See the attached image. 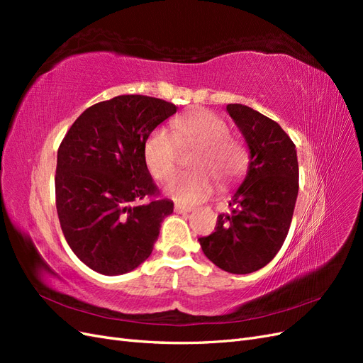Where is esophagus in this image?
Segmentation results:
<instances>
[{
  "instance_id": "34e87169",
  "label": "esophagus",
  "mask_w": 363,
  "mask_h": 363,
  "mask_svg": "<svg viewBox=\"0 0 363 363\" xmlns=\"http://www.w3.org/2000/svg\"><path fill=\"white\" fill-rule=\"evenodd\" d=\"M192 206H188V204H180V203H175L174 206V211L177 213H186V212H191L192 211Z\"/></svg>"
}]
</instances>
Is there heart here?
<instances>
[{
  "mask_svg": "<svg viewBox=\"0 0 363 363\" xmlns=\"http://www.w3.org/2000/svg\"><path fill=\"white\" fill-rule=\"evenodd\" d=\"M168 128L157 127L144 145V157L150 174L159 182L167 180L177 168L179 147L195 148L189 159V172L177 174L168 182L167 192L180 203H200L221 188L235 184L247 169V151L238 139L230 136L225 121L207 108L180 115Z\"/></svg>",
  "mask_w": 363,
  "mask_h": 363,
  "instance_id": "obj_1",
  "label": "heart"
}]
</instances>
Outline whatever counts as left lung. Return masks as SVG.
<instances>
[{
	"label": "left lung",
	"instance_id": "left-lung-1",
	"mask_svg": "<svg viewBox=\"0 0 363 363\" xmlns=\"http://www.w3.org/2000/svg\"><path fill=\"white\" fill-rule=\"evenodd\" d=\"M227 111L245 138L250 168L228 204L232 213L219 215L215 232L199 240L218 268L250 274L268 265L288 236L298 160L295 144L276 121L242 104H228Z\"/></svg>",
	"mask_w": 363,
	"mask_h": 363
}]
</instances>
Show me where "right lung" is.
<instances>
[{"label": "right lung", "instance_id": "right-lung-1", "mask_svg": "<svg viewBox=\"0 0 363 363\" xmlns=\"http://www.w3.org/2000/svg\"><path fill=\"white\" fill-rule=\"evenodd\" d=\"M177 107L147 95H118L75 119L57 151L56 207L68 245L104 276L138 268L174 203L160 199L144 145Z\"/></svg>", "mask_w": 363, "mask_h": 363}]
</instances>
